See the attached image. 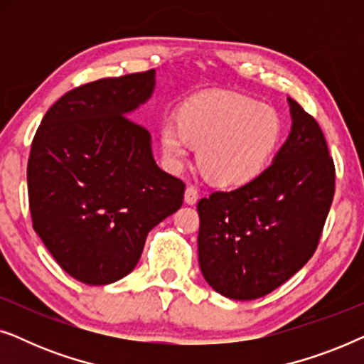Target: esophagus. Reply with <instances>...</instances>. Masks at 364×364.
Wrapping results in <instances>:
<instances>
[{"mask_svg": "<svg viewBox=\"0 0 364 364\" xmlns=\"http://www.w3.org/2000/svg\"><path fill=\"white\" fill-rule=\"evenodd\" d=\"M198 200V192H197V188L193 187V186H188L187 188H186V202L188 203V205H193V203H196Z\"/></svg>", "mask_w": 364, "mask_h": 364, "instance_id": "obj_1", "label": "esophagus"}]
</instances>
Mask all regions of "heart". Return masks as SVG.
Returning <instances> with one entry per match:
<instances>
[{
  "mask_svg": "<svg viewBox=\"0 0 364 364\" xmlns=\"http://www.w3.org/2000/svg\"><path fill=\"white\" fill-rule=\"evenodd\" d=\"M283 134L285 124L275 107L223 91L188 99L159 131L172 167H181L196 146L202 173L220 188H240L260 177L280 151Z\"/></svg>",
  "mask_w": 364,
  "mask_h": 364,
  "instance_id": "b5f03b06",
  "label": "heart"
}]
</instances>
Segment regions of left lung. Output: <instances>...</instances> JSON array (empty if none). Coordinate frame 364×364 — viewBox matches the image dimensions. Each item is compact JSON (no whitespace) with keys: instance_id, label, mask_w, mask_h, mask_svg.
Returning a JSON list of instances; mask_svg holds the SVG:
<instances>
[{"instance_id":"obj_1","label":"left lung","mask_w":364,"mask_h":364,"mask_svg":"<svg viewBox=\"0 0 364 364\" xmlns=\"http://www.w3.org/2000/svg\"><path fill=\"white\" fill-rule=\"evenodd\" d=\"M291 132L273 164L245 187L200 198L198 263L208 285L255 300L315 253L335 196V162L315 117L288 99Z\"/></svg>"}]
</instances>
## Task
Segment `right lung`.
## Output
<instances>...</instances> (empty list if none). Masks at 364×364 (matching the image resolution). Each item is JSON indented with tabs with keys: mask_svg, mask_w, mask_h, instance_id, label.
<instances>
[{
	"mask_svg": "<svg viewBox=\"0 0 364 364\" xmlns=\"http://www.w3.org/2000/svg\"><path fill=\"white\" fill-rule=\"evenodd\" d=\"M156 71L82 84L49 107L28 161L33 228L64 272L107 285L136 268L147 233L183 202L186 183L154 161L129 114Z\"/></svg>",
	"mask_w": 364,
	"mask_h": 364,
	"instance_id": "1",
	"label": "right lung"
}]
</instances>
